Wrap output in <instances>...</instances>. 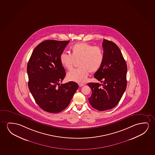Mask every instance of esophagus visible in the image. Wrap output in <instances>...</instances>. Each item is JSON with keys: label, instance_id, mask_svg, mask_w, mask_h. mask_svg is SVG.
Listing matches in <instances>:
<instances>
[{"label": "esophagus", "instance_id": "34e87169", "mask_svg": "<svg viewBox=\"0 0 155 155\" xmlns=\"http://www.w3.org/2000/svg\"><path fill=\"white\" fill-rule=\"evenodd\" d=\"M78 85L79 87H83V86L85 85V84H79Z\"/></svg>", "mask_w": 155, "mask_h": 155}]
</instances>
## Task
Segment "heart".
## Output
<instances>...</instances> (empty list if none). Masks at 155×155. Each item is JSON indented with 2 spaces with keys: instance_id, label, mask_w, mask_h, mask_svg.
Segmentation results:
<instances>
[{
  "instance_id": "b5f03b06",
  "label": "heart",
  "mask_w": 155,
  "mask_h": 155,
  "mask_svg": "<svg viewBox=\"0 0 155 155\" xmlns=\"http://www.w3.org/2000/svg\"><path fill=\"white\" fill-rule=\"evenodd\" d=\"M104 58L103 51L100 47L80 43L71 48V55L62 53L60 59L61 64L68 70H71L75 62L79 61V68L68 72L67 77L69 81L83 83L87 80L90 72L95 73L101 68Z\"/></svg>"
}]
</instances>
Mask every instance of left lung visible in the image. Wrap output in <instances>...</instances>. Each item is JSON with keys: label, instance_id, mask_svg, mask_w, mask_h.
I'll list each match as a JSON object with an SVG mask.
<instances>
[{"label": "left lung", "instance_id": "obj_1", "mask_svg": "<svg viewBox=\"0 0 155 155\" xmlns=\"http://www.w3.org/2000/svg\"><path fill=\"white\" fill-rule=\"evenodd\" d=\"M102 46L103 63L94 76L102 84H87L92 90L89 102L99 111L111 109L117 106L127 86V64L119 47L107 39H103Z\"/></svg>", "mask_w": 155, "mask_h": 155}]
</instances>
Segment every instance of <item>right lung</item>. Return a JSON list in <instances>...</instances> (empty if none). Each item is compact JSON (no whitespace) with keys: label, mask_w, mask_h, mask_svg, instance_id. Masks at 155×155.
Wrapping results in <instances>:
<instances>
[{"label":"right lung","mask_w":155,"mask_h":155,"mask_svg":"<svg viewBox=\"0 0 155 155\" xmlns=\"http://www.w3.org/2000/svg\"><path fill=\"white\" fill-rule=\"evenodd\" d=\"M69 41H44L34 49L28 63L29 89L36 103L46 112L65 109L79 87L74 81L60 85L65 76L60 58Z\"/></svg>","instance_id":"1"}]
</instances>
